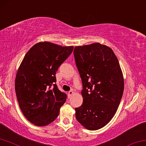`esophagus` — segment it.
Listing matches in <instances>:
<instances>
[{
  "label": "esophagus",
  "instance_id": "obj_1",
  "mask_svg": "<svg viewBox=\"0 0 146 146\" xmlns=\"http://www.w3.org/2000/svg\"><path fill=\"white\" fill-rule=\"evenodd\" d=\"M73 94H74V91H69L68 93V97L70 98V96L73 95Z\"/></svg>",
  "mask_w": 146,
  "mask_h": 146
}]
</instances>
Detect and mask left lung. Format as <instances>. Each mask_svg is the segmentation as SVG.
<instances>
[{
  "instance_id": "8db88e82",
  "label": "left lung",
  "mask_w": 146,
  "mask_h": 146,
  "mask_svg": "<svg viewBox=\"0 0 146 146\" xmlns=\"http://www.w3.org/2000/svg\"><path fill=\"white\" fill-rule=\"evenodd\" d=\"M74 55L83 85V104L75 108L76 117L87 129H100L113 118L121 100L122 70L115 53L106 45L76 46Z\"/></svg>"
}]
</instances>
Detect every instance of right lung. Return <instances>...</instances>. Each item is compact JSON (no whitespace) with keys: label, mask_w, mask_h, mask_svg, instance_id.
Wrapping results in <instances>:
<instances>
[{"label":"right lung","mask_w":146,"mask_h":146,"mask_svg":"<svg viewBox=\"0 0 146 146\" xmlns=\"http://www.w3.org/2000/svg\"><path fill=\"white\" fill-rule=\"evenodd\" d=\"M73 49L40 42L29 50L20 64L15 81L17 99L25 117L36 126L52 123L66 102V95L55 84V74Z\"/></svg>","instance_id":"1"}]
</instances>
